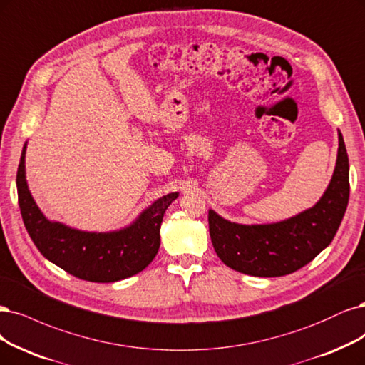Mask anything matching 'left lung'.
I'll return each instance as SVG.
<instances>
[{
	"label": "left lung",
	"instance_id": "8db88e82",
	"mask_svg": "<svg viewBox=\"0 0 365 365\" xmlns=\"http://www.w3.org/2000/svg\"><path fill=\"white\" fill-rule=\"evenodd\" d=\"M349 157L338 131V154L331 182L319 202L276 223L243 225L208 211L210 237L223 264L245 274L274 278L307 266L328 247L349 202Z\"/></svg>",
	"mask_w": 365,
	"mask_h": 365
}]
</instances>
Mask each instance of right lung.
I'll list each match as a JSON object with an SVG mask.
<instances>
[{
	"label": "right lung",
	"instance_id": "add662e5",
	"mask_svg": "<svg viewBox=\"0 0 365 365\" xmlns=\"http://www.w3.org/2000/svg\"><path fill=\"white\" fill-rule=\"evenodd\" d=\"M25 150L18 166V202L25 228L39 252L65 272L91 282H116L146 269L160 249V226L178 192L158 197L125 228L81 231L45 217L25 178Z\"/></svg>",
	"mask_w": 365,
	"mask_h": 365
}]
</instances>
